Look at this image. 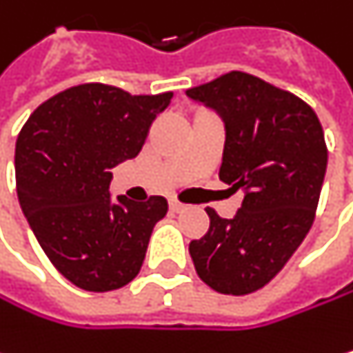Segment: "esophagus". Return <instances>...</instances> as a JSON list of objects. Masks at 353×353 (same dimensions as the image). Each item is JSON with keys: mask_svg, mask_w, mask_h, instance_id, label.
I'll list each match as a JSON object with an SVG mask.
<instances>
[{"mask_svg": "<svg viewBox=\"0 0 353 353\" xmlns=\"http://www.w3.org/2000/svg\"><path fill=\"white\" fill-rule=\"evenodd\" d=\"M169 209H171L173 213H180V211L186 209V205H182L180 201H169Z\"/></svg>", "mask_w": 353, "mask_h": 353, "instance_id": "34e87169", "label": "esophagus"}]
</instances>
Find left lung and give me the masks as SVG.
Segmentation results:
<instances>
[{
  "mask_svg": "<svg viewBox=\"0 0 353 353\" xmlns=\"http://www.w3.org/2000/svg\"><path fill=\"white\" fill-rule=\"evenodd\" d=\"M186 96L221 117L219 180L245 192L232 219L205 209L211 223L190 257L213 291L247 295L285 268L312 228L329 159L322 125L301 98L241 70Z\"/></svg>",
  "mask_w": 353,
  "mask_h": 353,
  "instance_id": "left-lung-1",
  "label": "left lung"
}]
</instances>
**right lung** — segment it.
I'll list each match as a JSON object with an SVG mask.
<instances>
[{
	"label": "right lung",
	"instance_id": "add662e5",
	"mask_svg": "<svg viewBox=\"0 0 353 353\" xmlns=\"http://www.w3.org/2000/svg\"><path fill=\"white\" fill-rule=\"evenodd\" d=\"M173 94L132 96L112 85L68 88L33 110L16 140V192L31 230L74 287L106 293L132 283L163 196L110 199V169L138 157Z\"/></svg>",
	"mask_w": 353,
	"mask_h": 353
}]
</instances>
